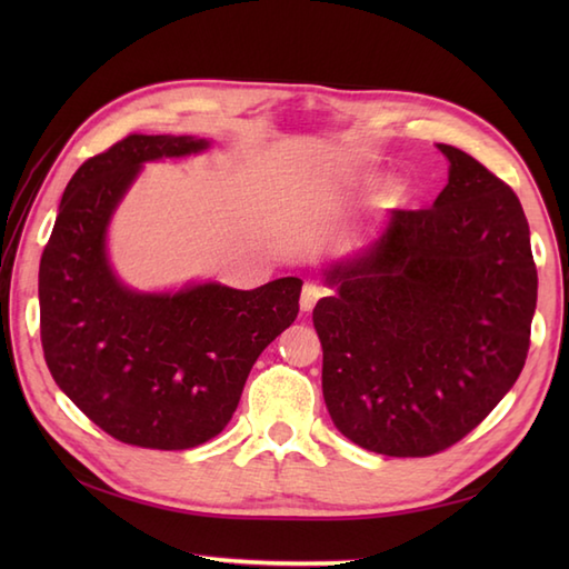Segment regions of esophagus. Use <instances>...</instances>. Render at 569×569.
<instances>
[{
    "mask_svg": "<svg viewBox=\"0 0 569 569\" xmlns=\"http://www.w3.org/2000/svg\"><path fill=\"white\" fill-rule=\"evenodd\" d=\"M320 298H322V288L318 283H306L303 293H300V310L310 312Z\"/></svg>",
    "mask_w": 569,
    "mask_h": 569,
    "instance_id": "34e87169",
    "label": "esophagus"
}]
</instances>
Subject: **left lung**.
Segmentation results:
<instances>
[{
  "label": "left lung",
  "mask_w": 569,
  "mask_h": 569,
  "mask_svg": "<svg viewBox=\"0 0 569 569\" xmlns=\"http://www.w3.org/2000/svg\"><path fill=\"white\" fill-rule=\"evenodd\" d=\"M428 210H391L365 257L325 271L312 322L345 438L389 457L452 447L509 393L530 347L538 271L516 192L447 143Z\"/></svg>",
  "instance_id": "1"
}]
</instances>
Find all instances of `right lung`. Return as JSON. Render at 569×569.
<instances>
[{"label": "right lung", "instance_id": "obj_1", "mask_svg": "<svg viewBox=\"0 0 569 569\" xmlns=\"http://www.w3.org/2000/svg\"><path fill=\"white\" fill-rule=\"evenodd\" d=\"M208 149L204 139L129 134L84 161L60 200L39 269L51 377L124 445L188 450L232 418L253 361L298 316L300 278L253 291L220 283L137 293L117 281L104 232L141 163Z\"/></svg>", "mask_w": 569, "mask_h": 569}]
</instances>
